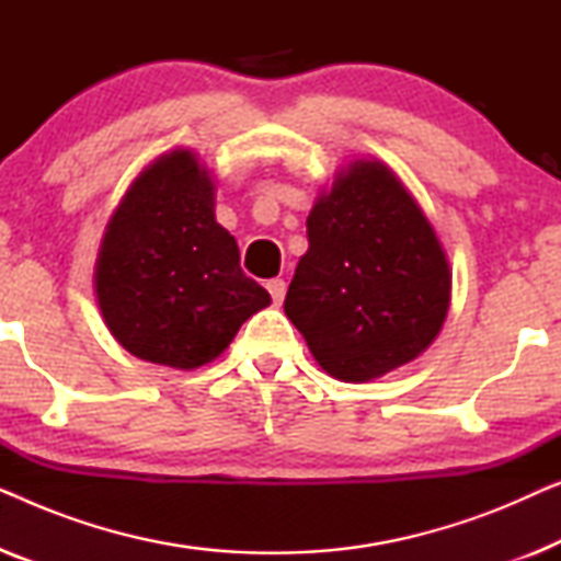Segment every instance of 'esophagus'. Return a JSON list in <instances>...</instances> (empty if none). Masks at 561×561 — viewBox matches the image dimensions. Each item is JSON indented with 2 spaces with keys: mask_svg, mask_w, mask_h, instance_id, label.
<instances>
[{
  "mask_svg": "<svg viewBox=\"0 0 561 561\" xmlns=\"http://www.w3.org/2000/svg\"><path fill=\"white\" fill-rule=\"evenodd\" d=\"M267 294L273 296V304L275 306H280L283 298H286V280H283V278L267 280Z\"/></svg>",
  "mask_w": 561,
  "mask_h": 561,
  "instance_id": "obj_1",
  "label": "esophagus"
}]
</instances>
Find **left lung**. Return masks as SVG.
<instances>
[{
    "instance_id": "8db88e82",
    "label": "left lung",
    "mask_w": 561,
    "mask_h": 561,
    "mask_svg": "<svg viewBox=\"0 0 561 561\" xmlns=\"http://www.w3.org/2000/svg\"><path fill=\"white\" fill-rule=\"evenodd\" d=\"M306 237L283 309L321 370L370 382L432 347L451 304L449 257L382 160L340 168L306 217Z\"/></svg>"
}]
</instances>
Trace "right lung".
<instances>
[{
    "mask_svg": "<svg viewBox=\"0 0 561 561\" xmlns=\"http://www.w3.org/2000/svg\"><path fill=\"white\" fill-rule=\"evenodd\" d=\"M217 181L179 148L145 165L104 227L94 265L99 311L129 355L196 370L217 359L271 294L240 267L214 214Z\"/></svg>",
    "mask_w": 561,
    "mask_h": 561,
    "instance_id": "1",
    "label": "right lung"
}]
</instances>
